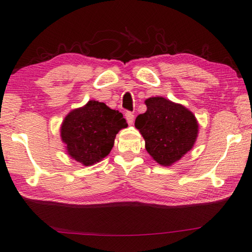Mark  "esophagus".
Returning <instances> with one entry per match:
<instances>
[{"label":"esophagus","mask_w":252,"mask_h":252,"mask_svg":"<svg viewBox=\"0 0 252 252\" xmlns=\"http://www.w3.org/2000/svg\"><path fill=\"white\" fill-rule=\"evenodd\" d=\"M126 121H127V123H129V125H132V123H133V120H134L133 113L127 111V112H126Z\"/></svg>","instance_id":"esophagus-1"}]
</instances>
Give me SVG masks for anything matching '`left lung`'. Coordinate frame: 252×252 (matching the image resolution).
<instances>
[{
  "label": "left lung",
  "mask_w": 252,
  "mask_h": 252,
  "mask_svg": "<svg viewBox=\"0 0 252 252\" xmlns=\"http://www.w3.org/2000/svg\"><path fill=\"white\" fill-rule=\"evenodd\" d=\"M144 103L147 111L136 117L134 126L153 160L169 167L192 149L198 121L190 110L162 96L149 97Z\"/></svg>",
  "instance_id": "1"
}]
</instances>
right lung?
<instances>
[{
	"instance_id": "1",
	"label": "right lung",
	"mask_w": 252,
	"mask_h": 252,
	"mask_svg": "<svg viewBox=\"0 0 252 252\" xmlns=\"http://www.w3.org/2000/svg\"><path fill=\"white\" fill-rule=\"evenodd\" d=\"M127 123L122 113L103 102L91 100L72 110L61 126L67 155L83 165H92L109 155L119 131Z\"/></svg>"
}]
</instances>
